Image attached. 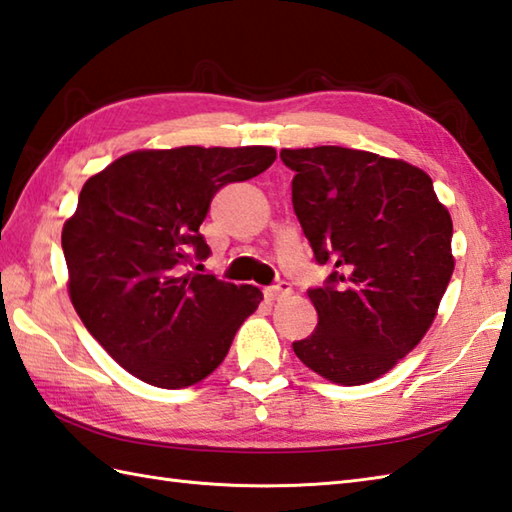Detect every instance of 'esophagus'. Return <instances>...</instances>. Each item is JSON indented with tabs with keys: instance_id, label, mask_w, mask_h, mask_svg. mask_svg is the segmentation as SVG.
<instances>
[{
	"instance_id": "esophagus-1",
	"label": "esophagus",
	"mask_w": 512,
	"mask_h": 512,
	"mask_svg": "<svg viewBox=\"0 0 512 512\" xmlns=\"http://www.w3.org/2000/svg\"><path fill=\"white\" fill-rule=\"evenodd\" d=\"M263 294H265V298L271 300V302H274V300H283V298H287V296L291 294V285H289V283H278V285H274V287H267V289L263 291Z\"/></svg>"
}]
</instances>
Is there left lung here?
I'll return each mask as SVG.
<instances>
[{"instance_id": "left-lung-1", "label": "left lung", "mask_w": 512, "mask_h": 512, "mask_svg": "<svg viewBox=\"0 0 512 512\" xmlns=\"http://www.w3.org/2000/svg\"><path fill=\"white\" fill-rule=\"evenodd\" d=\"M291 201L325 287L309 289L318 327L294 342L302 364L358 387L382 378L431 329L453 276V221L431 176L402 159L318 145L280 150Z\"/></svg>"}]
</instances>
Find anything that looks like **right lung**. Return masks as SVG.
Returning <instances> with one entry per match:
<instances>
[{
    "mask_svg": "<svg viewBox=\"0 0 512 512\" xmlns=\"http://www.w3.org/2000/svg\"><path fill=\"white\" fill-rule=\"evenodd\" d=\"M274 161L269 145L134 150L83 183L61 229L70 302L134 378L161 389L205 380L258 309V287L181 267L210 256L198 227L214 194Z\"/></svg>",
    "mask_w": 512,
    "mask_h": 512,
    "instance_id": "obj_1",
    "label": "right lung"
}]
</instances>
